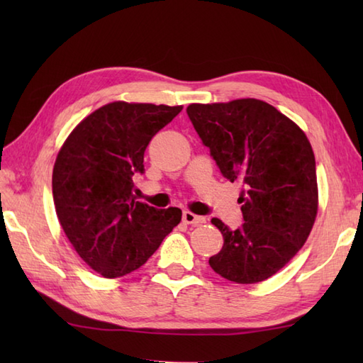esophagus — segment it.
Segmentation results:
<instances>
[{
    "label": "esophagus",
    "mask_w": 363,
    "mask_h": 363,
    "mask_svg": "<svg viewBox=\"0 0 363 363\" xmlns=\"http://www.w3.org/2000/svg\"><path fill=\"white\" fill-rule=\"evenodd\" d=\"M182 220L186 225H194V226H198V225H203V223L206 221L204 217H199V215H195L194 212L190 211H186L182 213Z\"/></svg>",
    "instance_id": "1"
}]
</instances>
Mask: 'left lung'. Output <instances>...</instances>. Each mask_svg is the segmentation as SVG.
<instances>
[{"mask_svg":"<svg viewBox=\"0 0 363 363\" xmlns=\"http://www.w3.org/2000/svg\"><path fill=\"white\" fill-rule=\"evenodd\" d=\"M189 118L221 174L240 181L245 223L230 230L218 218L223 248L209 259L237 284L272 277L303 248L318 212L315 156L295 121L256 98L190 104Z\"/></svg>","mask_w":363,"mask_h":363,"instance_id":"1","label":"left lung"}]
</instances>
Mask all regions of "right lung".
Masks as SVG:
<instances>
[{"label":"right lung","instance_id":"1","mask_svg":"<svg viewBox=\"0 0 363 363\" xmlns=\"http://www.w3.org/2000/svg\"><path fill=\"white\" fill-rule=\"evenodd\" d=\"M182 106L113 101L87 115L60 148L52 168V198L74 251L107 279L135 272L179 225L177 207L135 201V173L151 138Z\"/></svg>","mask_w":363,"mask_h":363}]
</instances>
